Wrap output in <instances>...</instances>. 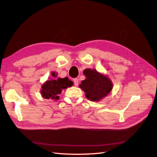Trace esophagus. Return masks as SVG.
<instances>
[{
  "mask_svg": "<svg viewBox=\"0 0 157 157\" xmlns=\"http://www.w3.org/2000/svg\"><path fill=\"white\" fill-rule=\"evenodd\" d=\"M74 85L75 86H78L79 84V81H78V79L77 78H75L74 79Z\"/></svg>",
  "mask_w": 157,
  "mask_h": 157,
  "instance_id": "1",
  "label": "esophagus"
}]
</instances>
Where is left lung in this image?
Listing matches in <instances>:
<instances>
[{"label":"left lung","mask_w":157,"mask_h":157,"mask_svg":"<svg viewBox=\"0 0 157 157\" xmlns=\"http://www.w3.org/2000/svg\"><path fill=\"white\" fill-rule=\"evenodd\" d=\"M83 73L86 78L82 81L79 87L85 92L87 99L99 101L111 92L113 84L107 75L90 68L86 69Z\"/></svg>","instance_id":"1"}]
</instances>
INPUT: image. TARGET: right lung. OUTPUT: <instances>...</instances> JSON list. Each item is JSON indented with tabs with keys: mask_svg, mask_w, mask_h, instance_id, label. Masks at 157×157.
I'll list each match as a JSON object with an SVG mask.
<instances>
[{
	"mask_svg": "<svg viewBox=\"0 0 157 157\" xmlns=\"http://www.w3.org/2000/svg\"><path fill=\"white\" fill-rule=\"evenodd\" d=\"M52 75L53 78H49L41 86V94L43 98L45 99H52L53 100H59V94L61 93V91L71 87L74 84L72 81L68 79L67 77L64 78H58L57 74L56 72H52Z\"/></svg>",
	"mask_w": 157,
	"mask_h": 157,
	"instance_id": "obj_1",
	"label": "right lung"
}]
</instances>
